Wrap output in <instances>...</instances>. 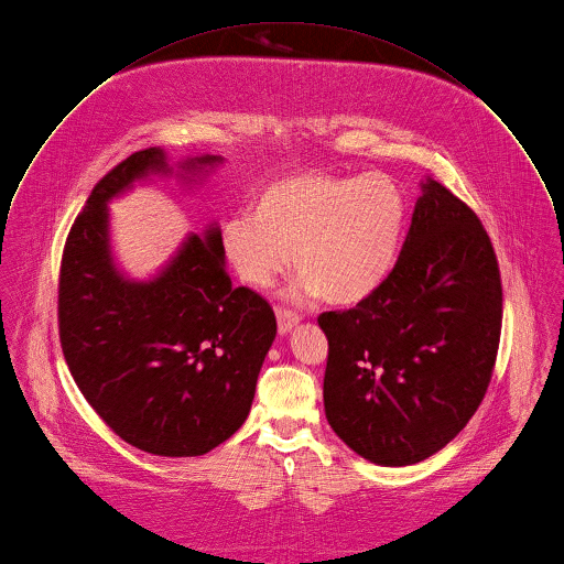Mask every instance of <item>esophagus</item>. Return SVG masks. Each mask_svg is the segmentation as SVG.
Returning a JSON list of instances; mask_svg holds the SVG:
<instances>
[{
  "label": "esophagus",
  "mask_w": 564,
  "mask_h": 564,
  "mask_svg": "<svg viewBox=\"0 0 564 564\" xmlns=\"http://www.w3.org/2000/svg\"><path fill=\"white\" fill-rule=\"evenodd\" d=\"M275 317H278L280 335H289L300 324V315L293 311H286V308H275Z\"/></svg>",
  "instance_id": "obj_1"
}]
</instances>
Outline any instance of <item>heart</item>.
<instances>
[{"label":"heart","instance_id":"heart-1","mask_svg":"<svg viewBox=\"0 0 564 564\" xmlns=\"http://www.w3.org/2000/svg\"><path fill=\"white\" fill-rule=\"evenodd\" d=\"M405 227V198L383 174H297L271 183L256 216L223 225V249L238 278L269 289L289 267L293 295L350 306L388 278Z\"/></svg>","mask_w":564,"mask_h":564}]
</instances>
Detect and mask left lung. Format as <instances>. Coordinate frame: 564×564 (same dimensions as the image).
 Returning <instances> with one entry per match:
<instances>
[{"mask_svg":"<svg viewBox=\"0 0 564 564\" xmlns=\"http://www.w3.org/2000/svg\"><path fill=\"white\" fill-rule=\"evenodd\" d=\"M500 322L489 236L463 200L427 176L383 284L355 308L317 317L328 339L330 427L375 465L403 467L436 454L485 397Z\"/></svg>","mask_w":564,"mask_h":564,"instance_id":"1","label":"left lung"}]
</instances>
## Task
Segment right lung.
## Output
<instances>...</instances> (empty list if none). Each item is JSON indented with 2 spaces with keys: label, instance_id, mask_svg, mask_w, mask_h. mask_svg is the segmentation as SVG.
Wrapping results in <instances>:
<instances>
[{
  "label": "right lung",
  "instance_id": "1",
  "mask_svg": "<svg viewBox=\"0 0 564 564\" xmlns=\"http://www.w3.org/2000/svg\"><path fill=\"white\" fill-rule=\"evenodd\" d=\"M223 161L170 165L161 148L134 152L97 183L64 249L68 368L123 441L159 456L207 454L245 423L278 324L256 291L234 289L216 223L189 234L152 278L134 280L115 260L108 205L154 176L196 185Z\"/></svg>",
  "mask_w": 564,
  "mask_h": 564
}]
</instances>
